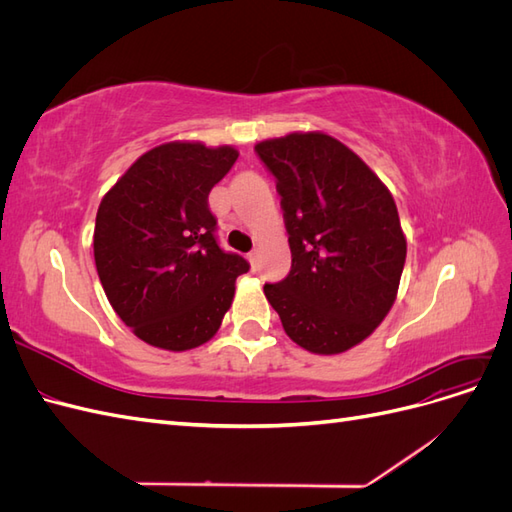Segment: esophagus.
Segmentation results:
<instances>
[{"instance_id": "obj_1", "label": "esophagus", "mask_w": 512, "mask_h": 512, "mask_svg": "<svg viewBox=\"0 0 512 512\" xmlns=\"http://www.w3.org/2000/svg\"><path fill=\"white\" fill-rule=\"evenodd\" d=\"M247 258H250V262H252V267L256 269V260H258V252H256V250H252L250 254H247Z\"/></svg>"}]
</instances>
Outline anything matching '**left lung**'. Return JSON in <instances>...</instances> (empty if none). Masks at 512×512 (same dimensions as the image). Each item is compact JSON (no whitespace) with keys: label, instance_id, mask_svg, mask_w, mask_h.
<instances>
[{"label":"left lung","instance_id":"8db88e82","mask_svg":"<svg viewBox=\"0 0 512 512\" xmlns=\"http://www.w3.org/2000/svg\"><path fill=\"white\" fill-rule=\"evenodd\" d=\"M275 179L292 265L265 294L292 342L316 354L356 344L389 314L406 262L391 192L333 136L288 134L254 147Z\"/></svg>","mask_w":512,"mask_h":512}]
</instances>
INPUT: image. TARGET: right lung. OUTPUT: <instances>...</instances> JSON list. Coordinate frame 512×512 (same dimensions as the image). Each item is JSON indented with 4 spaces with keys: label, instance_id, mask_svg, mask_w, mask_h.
Returning <instances> with one entry per match:
<instances>
[{
    "label": "right lung",
    "instance_id": "obj_1",
    "mask_svg": "<svg viewBox=\"0 0 512 512\" xmlns=\"http://www.w3.org/2000/svg\"><path fill=\"white\" fill-rule=\"evenodd\" d=\"M239 153L166 143L138 158L102 198L94 258L117 316L143 342L190 350L209 342L250 262L218 243L209 192Z\"/></svg>",
    "mask_w": 512,
    "mask_h": 512
}]
</instances>
